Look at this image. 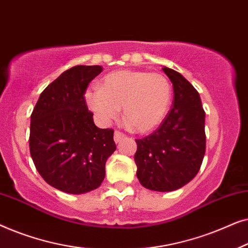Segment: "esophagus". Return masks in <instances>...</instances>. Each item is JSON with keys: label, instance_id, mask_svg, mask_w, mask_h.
Listing matches in <instances>:
<instances>
[{"label": "esophagus", "instance_id": "34e87169", "mask_svg": "<svg viewBox=\"0 0 248 248\" xmlns=\"http://www.w3.org/2000/svg\"><path fill=\"white\" fill-rule=\"evenodd\" d=\"M125 138V135L122 133V132H120V131H115V133H114V140H115V142H116V143H120V142H122V140H123V139Z\"/></svg>", "mask_w": 248, "mask_h": 248}]
</instances>
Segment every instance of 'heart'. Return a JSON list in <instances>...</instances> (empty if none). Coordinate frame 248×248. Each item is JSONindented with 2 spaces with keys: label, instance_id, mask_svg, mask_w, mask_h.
I'll use <instances>...</instances> for the list:
<instances>
[{
  "label": "heart",
  "instance_id": "b5f03b06",
  "mask_svg": "<svg viewBox=\"0 0 248 248\" xmlns=\"http://www.w3.org/2000/svg\"><path fill=\"white\" fill-rule=\"evenodd\" d=\"M172 84L162 73L122 70L107 74L100 87L88 88L84 100L104 123L120 114L134 131L145 133L165 120L172 101Z\"/></svg>",
  "mask_w": 248,
  "mask_h": 248
}]
</instances>
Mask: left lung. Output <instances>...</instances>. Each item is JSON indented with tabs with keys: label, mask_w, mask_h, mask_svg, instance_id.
I'll return each mask as SVG.
<instances>
[{
	"label": "left lung",
	"mask_w": 248,
	"mask_h": 248,
	"mask_svg": "<svg viewBox=\"0 0 248 248\" xmlns=\"http://www.w3.org/2000/svg\"><path fill=\"white\" fill-rule=\"evenodd\" d=\"M174 88L172 107L155 131L137 139V176L143 187L170 192L191 182L205 154V111L194 87L181 73L162 67Z\"/></svg>",
	"instance_id": "left-lung-1"
}]
</instances>
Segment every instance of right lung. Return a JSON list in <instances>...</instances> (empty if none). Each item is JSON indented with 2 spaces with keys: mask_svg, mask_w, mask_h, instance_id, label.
<instances>
[{
  "mask_svg": "<svg viewBox=\"0 0 248 248\" xmlns=\"http://www.w3.org/2000/svg\"><path fill=\"white\" fill-rule=\"evenodd\" d=\"M99 65L66 70L40 93L30 121L29 149L47 184L70 194L99 187L105 165L116 150L114 130L98 128L84 93Z\"/></svg>",
  "mask_w": 248,
  "mask_h": 248,
  "instance_id": "add662e5",
  "label": "right lung"
}]
</instances>
